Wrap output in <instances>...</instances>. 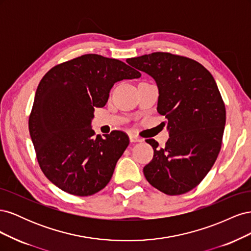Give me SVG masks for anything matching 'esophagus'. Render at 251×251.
Segmentation results:
<instances>
[{"label": "esophagus", "instance_id": "esophagus-1", "mask_svg": "<svg viewBox=\"0 0 251 251\" xmlns=\"http://www.w3.org/2000/svg\"><path fill=\"white\" fill-rule=\"evenodd\" d=\"M128 138H130L131 142H142L143 141L140 137H138V136L135 135V134H130V135H128Z\"/></svg>", "mask_w": 251, "mask_h": 251}]
</instances>
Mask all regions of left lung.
Masks as SVG:
<instances>
[{"instance_id": "1", "label": "left lung", "mask_w": 251, "mask_h": 251, "mask_svg": "<svg viewBox=\"0 0 251 251\" xmlns=\"http://www.w3.org/2000/svg\"><path fill=\"white\" fill-rule=\"evenodd\" d=\"M126 63L153 77L159 90L157 111L165 116L170 139L154 150L143 168L149 183L166 195L192 191L206 176L221 150L225 104L215 78L200 63L169 52L127 58Z\"/></svg>"}]
</instances>
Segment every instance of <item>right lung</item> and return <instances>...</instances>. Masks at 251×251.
I'll return each instance as SVG.
<instances>
[{
	"instance_id": "obj_1",
	"label": "right lung",
	"mask_w": 251,
	"mask_h": 251,
	"mask_svg": "<svg viewBox=\"0 0 251 251\" xmlns=\"http://www.w3.org/2000/svg\"><path fill=\"white\" fill-rule=\"evenodd\" d=\"M140 76L121 60L98 54L68 60L44 75L29 116V133L40 168L53 184L86 197L109 183L128 137L121 131L96 136L91 127L94 108L107 103L114 83Z\"/></svg>"
}]
</instances>
